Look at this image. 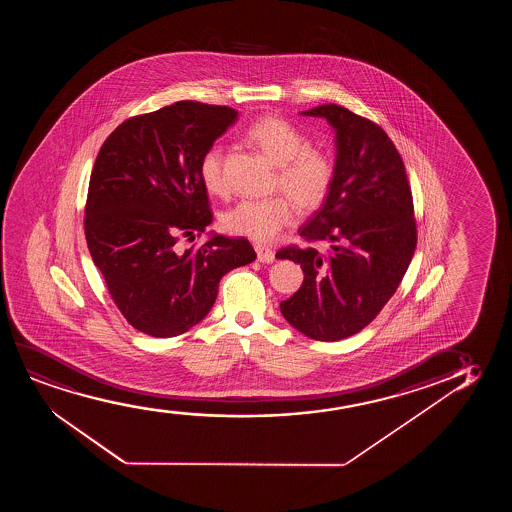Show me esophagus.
Segmentation results:
<instances>
[{
    "label": "esophagus",
    "mask_w": 512,
    "mask_h": 512,
    "mask_svg": "<svg viewBox=\"0 0 512 512\" xmlns=\"http://www.w3.org/2000/svg\"><path fill=\"white\" fill-rule=\"evenodd\" d=\"M255 252H257V259L262 264H273L274 260H276L273 250L267 248V246L257 245L255 246Z\"/></svg>",
    "instance_id": "esophagus-1"
}]
</instances>
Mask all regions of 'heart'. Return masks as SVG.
Returning a JSON list of instances; mask_svg holds the SVG:
<instances>
[{
    "mask_svg": "<svg viewBox=\"0 0 512 512\" xmlns=\"http://www.w3.org/2000/svg\"><path fill=\"white\" fill-rule=\"evenodd\" d=\"M245 138L278 166L276 187L289 197L278 194L264 199H243L225 211L222 225L231 234L264 243L276 238L292 222V200L301 211L318 210L327 201L336 180V164L329 152L309 147L308 136L280 115H262L253 120L246 127ZM197 171L208 194L224 196L227 192L224 148L217 143L206 148Z\"/></svg>",
    "mask_w": 512,
    "mask_h": 512,
    "instance_id": "b5f03b06",
    "label": "heart"
}]
</instances>
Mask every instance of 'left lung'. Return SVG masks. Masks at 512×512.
Instances as JSON below:
<instances>
[{
  "label": "left lung",
  "mask_w": 512,
  "mask_h": 512,
  "mask_svg": "<svg viewBox=\"0 0 512 512\" xmlns=\"http://www.w3.org/2000/svg\"><path fill=\"white\" fill-rule=\"evenodd\" d=\"M302 113L336 129V180L322 208L299 229L308 246L276 253L304 273L301 288L280 309L304 336L339 341L365 329L399 288L418 241L413 194L383 127L344 106ZM316 242L330 248L322 253Z\"/></svg>",
  "instance_id": "8db88e82"
}]
</instances>
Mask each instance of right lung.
Instances as JSON below:
<instances>
[{
	"label": "right lung",
	"instance_id": "obj_1",
	"mask_svg": "<svg viewBox=\"0 0 512 512\" xmlns=\"http://www.w3.org/2000/svg\"><path fill=\"white\" fill-rule=\"evenodd\" d=\"M236 117L229 106L178 101L124 120L99 150L85 239L115 306L143 334L187 332L210 313L222 276L257 257L245 238L178 248L211 224L197 164Z\"/></svg>",
	"mask_w": 512,
	"mask_h": 512
}]
</instances>
